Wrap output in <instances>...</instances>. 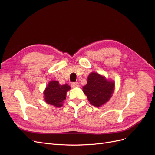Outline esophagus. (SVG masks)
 Segmentation results:
<instances>
[{
  "mask_svg": "<svg viewBox=\"0 0 155 155\" xmlns=\"http://www.w3.org/2000/svg\"><path fill=\"white\" fill-rule=\"evenodd\" d=\"M71 86L72 87H78L79 86V84L78 82H73L71 83Z\"/></svg>",
  "mask_w": 155,
  "mask_h": 155,
  "instance_id": "34e87169",
  "label": "esophagus"
}]
</instances>
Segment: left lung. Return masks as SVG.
<instances>
[{
	"label": "left lung",
	"instance_id": "left-lung-1",
	"mask_svg": "<svg viewBox=\"0 0 155 155\" xmlns=\"http://www.w3.org/2000/svg\"><path fill=\"white\" fill-rule=\"evenodd\" d=\"M114 85V81L107 80L101 75L91 72L88 76L87 85L83 87V91L91 105L100 107L112 97Z\"/></svg>",
	"mask_w": 155,
	"mask_h": 155
}]
</instances>
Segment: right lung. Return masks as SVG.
Segmentation results:
<instances>
[{"label":"right lung","instance_id":"add662e5","mask_svg":"<svg viewBox=\"0 0 155 155\" xmlns=\"http://www.w3.org/2000/svg\"><path fill=\"white\" fill-rule=\"evenodd\" d=\"M70 89V87L67 84L61 85L59 81H51L44 91L45 100L55 107H62L63 101L66 99L67 92Z\"/></svg>","mask_w":155,"mask_h":155}]
</instances>
